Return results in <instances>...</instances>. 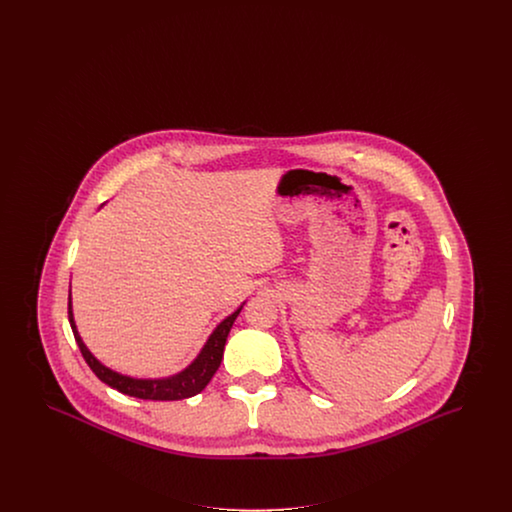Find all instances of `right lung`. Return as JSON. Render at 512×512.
<instances>
[{
  "label": "right lung",
  "mask_w": 512,
  "mask_h": 512,
  "mask_svg": "<svg viewBox=\"0 0 512 512\" xmlns=\"http://www.w3.org/2000/svg\"><path fill=\"white\" fill-rule=\"evenodd\" d=\"M242 309H238L234 315L224 318L217 326V330L211 334V338L201 349L199 357L195 359L192 365L188 366L184 372L167 378V380H134L128 376L117 374L109 370L107 366L101 365L98 359L86 349V345L80 340L76 326H74L73 311H71V301H69V322L73 328L74 340L84 357V361L92 368V372L98 376L99 380L113 390L121 391L124 395L138 397V399H149V401H178V399H188L192 395H197L203 390L213 374L219 370L222 353H224V343L228 338V332L234 324L236 317L240 315Z\"/></svg>",
  "instance_id": "add662e5"
}]
</instances>
